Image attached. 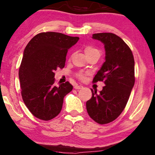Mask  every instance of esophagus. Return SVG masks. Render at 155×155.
I'll use <instances>...</instances> for the list:
<instances>
[{"mask_svg": "<svg viewBox=\"0 0 155 155\" xmlns=\"http://www.w3.org/2000/svg\"><path fill=\"white\" fill-rule=\"evenodd\" d=\"M74 88L75 89H81V88H83V86L81 85H76L74 86Z\"/></svg>", "mask_w": 155, "mask_h": 155, "instance_id": "1", "label": "esophagus"}]
</instances>
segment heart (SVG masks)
<instances>
[{
    "label": "heart",
    "instance_id": "obj_1",
    "mask_svg": "<svg viewBox=\"0 0 155 155\" xmlns=\"http://www.w3.org/2000/svg\"><path fill=\"white\" fill-rule=\"evenodd\" d=\"M85 54H86V56L90 55H93V54H96V55H100V51L99 49L96 48L94 46H92V45H88V46L86 47V48L84 50ZM78 77L81 78V79H84V74L83 73H79L77 74Z\"/></svg>",
    "mask_w": 155,
    "mask_h": 155
}]
</instances>
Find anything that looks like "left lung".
<instances>
[{
  "mask_svg": "<svg viewBox=\"0 0 155 155\" xmlns=\"http://www.w3.org/2000/svg\"><path fill=\"white\" fill-rule=\"evenodd\" d=\"M93 38L103 43L106 52L105 62L93 82L103 81L105 86L99 93L91 89L86 110L93 120L106 124L115 120L127 104L135 84L134 58L128 45L116 34H94Z\"/></svg>",
  "mask_w": 155,
  "mask_h": 155,
  "instance_id": "1",
  "label": "left lung"
}]
</instances>
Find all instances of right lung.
<instances>
[{"label":"right lung","instance_id":"1","mask_svg":"<svg viewBox=\"0 0 155 155\" xmlns=\"http://www.w3.org/2000/svg\"><path fill=\"white\" fill-rule=\"evenodd\" d=\"M79 38L58 32H42L29 41L19 69L21 94L36 118L49 121L60 114L63 100L73 86L69 81L55 86V71L64 67L68 50Z\"/></svg>","mask_w":155,"mask_h":155}]
</instances>
